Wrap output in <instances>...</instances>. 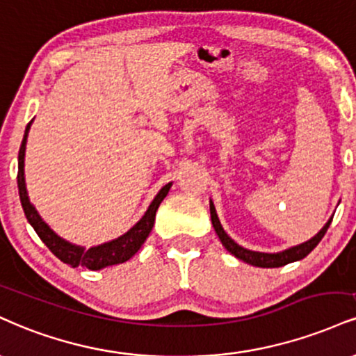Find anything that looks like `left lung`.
<instances>
[{"instance_id":"8db88e82","label":"left lung","mask_w":356,"mask_h":356,"mask_svg":"<svg viewBox=\"0 0 356 356\" xmlns=\"http://www.w3.org/2000/svg\"><path fill=\"white\" fill-rule=\"evenodd\" d=\"M211 219H212L213 230H216V234L219 235L222 245H224L234 257H237V259L242 260V262L254 265V267L277 268V267H284V265H286V264H292V262H297V260L305 259V257L310 254V252L314 250L316 245H318L320 241L323 238V235L327 234L328 227H330V224H332L333 216L330 217V219L327 220V224H325L322 229H320V232L314 235L310 241L298 243V245L289 247V248H285V250H282V252H273V254H268V252L248 250V248L238 245V243L235 242L232 237H229V235H227V232L224 230V227H222V224H220L219 217H217L216 205H213L212 200H211Z\"/></svg>"}]
</instances>
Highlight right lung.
Instances as JSON below:
<instances>
[{"instance_id":"right-lung-1","label":"right lung","mask_w":356,"mask_h":356,"mask_svg":"<svg viewBox=\"0 0 356 356\" xmlns=\"http://www.w3.org/2000/svg\"><path fill=\"white\" fill-rule=\"evenodd\" d=\"M31 124L33 121L26 126L23 143H21L18 154V191L24 216H26V219L29 224H31L34 232L38 234V237L44 242V245L48 247L61 262L71 265V267H86L89 268V270H101V268L111 267V265L127 262L132 255L137 254V250L143 247L145 238L151 234L154 220H156L157 209H159L164 197L169 194L172 182L165 184V186L157 192V195L154 197V200L147 207V211L144 212V216L140 217V220L137 222L134 227H131L126 234H122L121 237L101 243V245H94L91 248L76 245V243H71L67 242L66 238L59 237V235L41 219L36 207L29 202L26 181H24V154H26L28 132Z\"/></svg>"}]
</instances>
